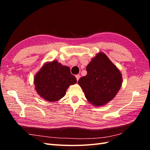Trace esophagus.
<instances>
[{"label": "esophagus", "instance_id": "obj_1", "mask_svg": "<svg viewBox=\"0 0 150 150\" xmlns=\"http://www.w3.org/2000/svg\"><path fill=\"white\" fill-rule=\"evenodd\" d=\"M76 78L77 81H78V80H79V78H80V75H79V74H77V75H76Z\"/></svg>", "mask_w": 150, "mask_h": 150}]
</instances>
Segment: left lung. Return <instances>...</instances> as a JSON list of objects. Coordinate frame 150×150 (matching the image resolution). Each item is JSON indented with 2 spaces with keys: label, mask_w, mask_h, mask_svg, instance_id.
I'll use <instances>...</instances> for the list:
<instances>
[{
  "label": "left lung",
  "mask_w": 150,
  "mask_h": 150,
  "mask_svg": "<svg viewBox=\"0 0 150 150\" xmlns=\"http://www.w3.org/2000/svg\"><path fill=\"white\" fill-rule=\"evenodd\" d=\"M87 74L78 84L88 101L100 106L111 101L121 88L122 76L105 54L99 52L86 67Z\"/></svg>",
  "instance_id": "left-lung-1"
}]
</instances>
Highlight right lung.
Here are the masks:
<instances>
[{
	"mask_svg": "<svg viewBox=\"0 0 150 150\" xmlns=\"http://www.w3.org/2000/svg\"><path fill=\"white\" fill-rule=\"evenodd\" d=\"M76 82L69 67L57 61L45 64L34 77L36 91L50 102L57 101L64 97L68 87Z\"/></svg>",
	"mask_w": 150,
	"mask_h": 150,
	"instance_id": "1",
	"label": "right lung"
}]
</instances>
